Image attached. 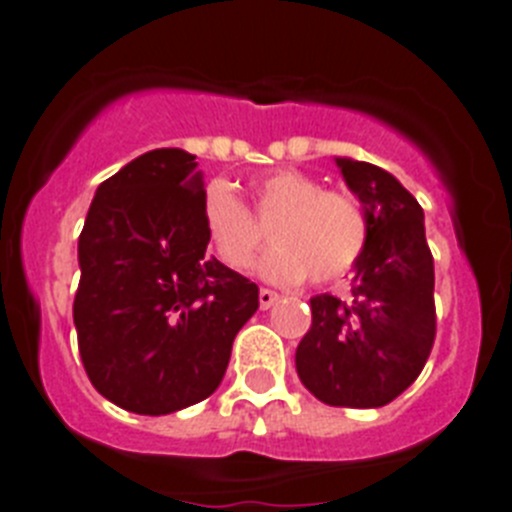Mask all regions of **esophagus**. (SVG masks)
<instances>
[{"instance_id": "34e87169", "label": "esophagus", "mask_w": 512, "mask_h": 512, "mask_svg": "<svg viewBox=\"0 0 512 512\" xmlns=\"http://www.w3.org/2000/svg\"><path fill=\"white\" fill-rule=\"evenodd\" d=\"M278 299H281V296H278L275 291H270V288H260V309H270Z\"/></svg>"}]
</instances>
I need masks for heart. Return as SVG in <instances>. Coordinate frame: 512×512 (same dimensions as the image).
<instances>
[{
    "instance_id": "1",
    "label": "heart",
    "mask_w": 512,
    "mask_h": 512,
    "mask_svg": "<svg viewBox=\"0 0 512 512\" xmlns=\"http://www.w3.org/2000/svg\"><path fill=\"white\" fill-rule=\"evenodd\" d=\"M250 208L229 182L211 180L201 195V224L213 257L244 273L255 265L270 234L278 247L260 265L273 283L319 286L348 278L371 242V216L358 195L324 188L301 170H275L252 182Z\"/></svg>"
}]
</instances>
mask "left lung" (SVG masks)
Listing matches in <instances>:
<instances>
[{"mask_svg": "<svg viewBox=\"0 0 512 512\" xmlns=\"http://www.w3.org/2000/svg\"><path fill=\"white\" fill-rule=\"evenodd\" d=\"M368 208L371 242L350 296L311 299V327L296 348L306 389L330 407H384L428 363L435 342L433 252L420 203L376 164L337 159Z\"/></svg>", "mask_w": 512, "mask_h": 512, "instance_id": "left-lung-1", "label": "left lung"}]
</instances>
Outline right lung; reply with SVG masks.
<instances>
[{
    "instance_id": "right-lung-1",
    "label": "right lung",
    "mask_w": 512,
    "mask_h": 512,
    "mask_svg": "<svg viewBox=\"0 0 512 512\" xmlns=\"http://www.w3.org/2000/svg\"><path fill=\"white\" fill-rule=\"evenodd\" d=\"M193 154L154 149L97 188L79 234V355L102 397L170 415L219 389L260 306L250 278L206 255Z\"/></svg>"
}]
</instances>
